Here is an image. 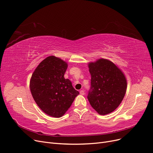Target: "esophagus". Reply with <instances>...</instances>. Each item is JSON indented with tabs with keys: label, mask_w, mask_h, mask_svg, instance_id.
<instances>
[{
	"label": "esophagus",
	"mask_w": 153,
	"mask_h": 153,
	"mask_svg": "<svg viewBox=\"0 0 153 153\" xmlns=\"http://www.w3.org/2000/svg\"><path fill=\"white\" fill-rule=\"evenodd\" d=\"M80 94H81V95H84V94H85L84 91V90H81V91H80Z\"/></svg>",
	"instance_id": "34e87169"
}]
</instances>
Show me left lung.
<instances>
[{
	"mask_svg": "<svg viewBox=\"0 0 153 153\" xmlns=\"http://www.w3.org/2000/svg\"><path fill=\"white\" fill-rule=\"evenodd\" d=\"M88 68L91 76L89 102L99 114H109L118 107L125 96L126 76L116 64L106 59L90 62Z\"/></svg>",
	"mask_w": 153,
	"mask_h": 153,
	"instance_id": "obj_1",
	"label": "left lung"
}]
</instances>
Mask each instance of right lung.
Returning <instances> with one entry per match:
<instances>
[{
    "instance_id": "add662e5",
    "label": "right lung",
    "mask_w": 153,
    "mask_h": 153,
    "mask_svg": "<svg viewBox=\"0 0 153 153\" xmlns=\"http://www.w3.org/2000/svg\"><path fill=\"white\" fill-rule=\"evenodd\" d=\"M68 64L54 56L46 57L32 74L30 89L35 102L44 112L62 117L79 94L64 74Z\"/></svg>"
}]
</instances>
